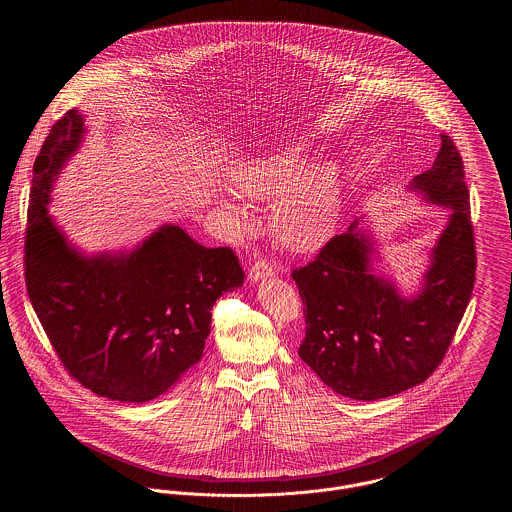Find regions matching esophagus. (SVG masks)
<instances>
[{
  "label": "esophagus",
  "instance_id": "esophagus-1",
  "mask_svg": "<svg viewBox=\"0 0 512 512\" xmlns=\"http://www.w3.org/2000/svg\"><path fill=\"white\" fill-rule=\"evenodd\" d=\"M272 276H274V270L268 267L267 261H255V265L249 270V280L253 284L265 282L267 278H272Z\"/></svg>",
  "mask_w": 512,
  "mask_h": 512
}]
</instances>
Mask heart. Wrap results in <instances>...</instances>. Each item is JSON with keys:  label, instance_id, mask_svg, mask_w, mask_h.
I'll return each mask as SVG.
<instances>
[{"label": "heart", "instance_id": "b5f03b06", "mask_svg": "<svg viewBox=\"0 0 512 512\" xmlns=\"http://www.w3.org/2000/svg\"><path fill=\"white\" fill-rule=\"evenodd\" d=\"M307 147L297 140L278 142L247 153L232 169L230 182L255 201H273L272 230L293 253H315L328 244L340 222V167L318 159L305 163ZM219 205L238 228L249 217L234 195H220Z\"/></svg>", "mask_w": 512, "mask_h": 512}]
</instances>
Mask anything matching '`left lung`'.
I'll return each instance as SVG.
<instances>
[{
	"label": "left lung",
	"instance_id": "obj_1",
	"mask_svg": "<svg viewBox=\"0 0 512 512\" xmlns=\"http://www.w3.org/2000/svg\"><path fill=\"white\" fill-rule=\"evenodd\" d=\"M463 159L449 136L430 171L407 190L447 209L420 288L401 292L374 268L372 232L359 219L334 236L307 267L293 270L307 332L299 357L336 393L357 401L384 399L422 384L438 368L476 280Z\"/></svg>",
	"mask_w": 512,
	"mask_h": 512
}]
</instances>
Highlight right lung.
<instances>
[{
  "mask_svg": "<svg viewBox=\"0 0 512 512\" xmlns=\"http://www.w3.org/2000/svg\"><path fill=\"white\" fill-rule=\"evenodd\" d=\"M86 117L71 109L34 163L26 234V288L61 363L84 388L146 403L194 366L222 293L244 286L230 247H205L161 224L132 249L88 253L49 217L51 190L78 153Z\"/></svg>",
  "mask_w": 512,
  "mask_h": 512,
  "instance_id": "1",
  "label": "right lung"
}]
</instances>
